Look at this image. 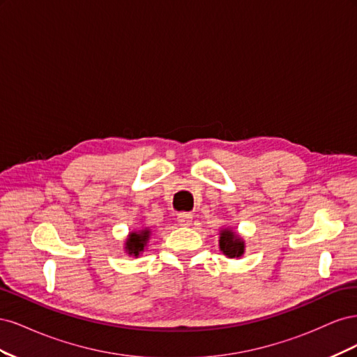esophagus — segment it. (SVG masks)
I'll return each instance as SVG.
<instances>
[{"instance_id": "obj_1", "label": "esophagus", "mask_w": 357, "mask_h": 357, "mask_svg": "<svg viewBox=\"0 0 357 357\" xmlns=\"http://www.w3.org/2000/svg\"><path fill=\"white\" fill-rule=\"evenodd\" d=\"M177 219L181 226H190L192 220H193V215L190 213H180Z\"/></svg>"}]
</instances>
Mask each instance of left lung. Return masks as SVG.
<instances>
[{
	"label": "left lung",
	"mask_w": 357,
	"mask_h": 357,
	"mask_svg": "<svg viewBox=\"0 0 357 357\" xmlns=\"http://www.w3.org/2000/svg\"><path fill=\"white\" fill-rule=\"evenodd\" d=\"M220 252L229 259H240L245 252V241L243 236L229 226L219 231Z\"/></svg>",
	"instance_id": "1"
}]
</instances>
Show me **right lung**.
Masks as SVG:
<instances>
[{"instance_id": "add662e5", "label": "right lung", "mask_w": 357, "mask_h": 357, "mask_svg": "<svg viewBox=\"0 0 357 357\" xmlns=\"http://www.w3.org/2000/svg\"><path fill=\"white\" fill-rule=\"evenodd\" d=\"M150 235H152V231H150L147 226H142L139 229L129 232L123 243L125 253L132 257H138L139 255H143V252L147 248Z\"/></svg>"}]
</instances>
